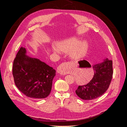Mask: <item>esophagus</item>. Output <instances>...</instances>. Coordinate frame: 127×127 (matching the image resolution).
I'll list each match as a JSON object with an SVG mask.
<instances>
[{"mask_svg": "<svg viewBox=\"0 0 127 127\" xmlns=\"http://www.w3.org/2000/svg\"><path fill=\"white\" fill-rule=\"evenodd\" d=\"M68 66V62H64L61 63L59 65L58 69V72L60 74L62 75H65L67 74V67Z\"/></svg>", "mask_w": 127, "mask_h": 127, "instance_id": "34e87169", "label": "esophagus"}]
</instances>
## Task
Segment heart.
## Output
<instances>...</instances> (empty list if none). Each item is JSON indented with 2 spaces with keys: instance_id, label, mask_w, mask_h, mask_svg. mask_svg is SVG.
Returning <instances> with one entry per match:
<instances>
[{
  "instance_id": "heart-1",
  "label": "heart",
  "mask_w": 127,
  "mask_h": 127,
  "mask_svg": "<svg viewBox=\"0 0 127 127\" xmlns=\"http://www.w3.org/2000/svg\"><path fill=\"white\" fill-rule=\"evenodd\" d=\"M58 47H53V50L59 52V50L62 51H69L70 56L75 59H80L84 57L87 52L88 44L85 41L79 42L76 38L66 39L58 45Z\"/></svg>"
}]
</instances>
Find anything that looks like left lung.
Here are the masks:
<instances>
[{"label": "left lung", "instance_id": "obj_1", "mask_svg": "<svg viewBox=\"0 0 127 127\" xmlns=\"http://www.w3.org/2000/svg\"><path fill=\"white\" fill-rule=\"evenodd\" d=\"M112 61L106 59L100 64L93 66L94 75L87 84L79 86L76 90L78 97L86 100H91L103 95L109 87L113 70Z\"/></svg>", "mask_w": 127, "mask_h": 127}]
</instances>
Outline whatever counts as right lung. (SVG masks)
Wrapping results in <instances>:
<instances>
[{
    "instance_id": "1",
    "label": "right lung",
    "mask_w": 127,
    "mask_h": 127,
    "mask_svg": "<svg viewBox=\"0 0 127 127\" xmlns=\"http://www.w3.org/2000/svg\"><path fill=\"white\" fill-rule=\"evenodd\" d=\"M26 53V49L21 47L13 61L12 74L14 83L27 97L45 98L50 93L56 70Z\"/></svg>"
}]
</instances>
